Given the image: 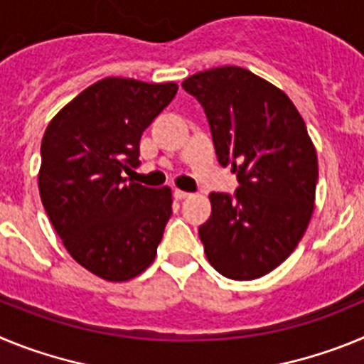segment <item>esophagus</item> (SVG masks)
I'll return each instance as SVG.
<instances>
[{
    "instance_id": "34e87169",
    "label": "esophagus",
    "mask_w": 364,
    "mask_h": 364,
    "mask_svg": "<svg viewBox=\"0 0 364 364\" xmlns=\"http://www.w3.org/2000/svg\"><path fill=\"white\" fill-rule=\"evenodd\" d=\"M189 195H191V193L182 191V189H175V191H173V197H175L176 200H184V198H188Z\"/></svg>"
}]
</instances>
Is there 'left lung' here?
<instances>
[{
    "label": "left lung",
    "mask_w": 364,
    "mask_h": 364,
    "mask_svg": "<svg viewBox=\"0 0 364 364\" xmlns=\"http://www.w3.org/2000/svg\"><path fill=\"white\" fill-rule=\"evenodd\" d=\"M210 124L220 166L239 188L211 193L198 228L210 264L233 281L259 279L297 247L314 213L317 153L291 100L252 70L226 65L182 82Z\"/></svg>",
    "instance_id": "left-lung-1"
}]
</instances>
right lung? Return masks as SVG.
I'll list each match as a JSON object with an SVG mask.
<instances>
[{"label":"right lung","instance_id":"1","mask_svg":"<svg viewBox=\"0 0 364 364\" xmlns=\"http://www.w3.org/2000/svg\"><path fill=\"white\" fill-rule=\"evenodd\" d=\"M176 83L105 78L50 120L41 140L40 197L78 264L105 281L136 277L154 260L171 217V189L124 178L140 138L175 98Z\"/></svg>","mask_w":364,"mask_h":364}]
</instances>
